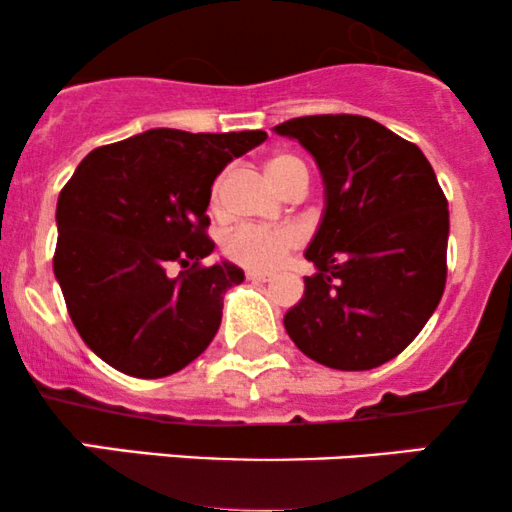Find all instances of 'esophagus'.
Wrapping results in <instances>:
<instances>
[{"label":"esophagus","mask_w":512,"mask_h":512,"mask_svg":"<svg viewBox=\"0 0 512 512\" xmlns=\"http://www.w3.org/2000/svg\"><path fill=\"white\" fill-rule=\"evenodd\" d=\"M246 278H249L251 282H268L270 278H273V275H270V273H256V270H249V273H246Z\"/></svg>","instance_id":"obj_1"}]
</instances>
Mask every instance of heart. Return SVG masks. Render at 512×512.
Returning <instances> with one entry per match:
<instances>
[{
	"instance_id": "1",
	"label": "heart",
	"mask_w": 512,
	"mask_h": 512,
	"mask_svg": "<svg viewBox=\"0 0 512 512\" xmlns=\"http://www.w3.org/2000/svg\"><path fill=\"white\" fill-rule=\"evenodd\" d=\"M268 174L282 191L290 189L294 179L306 177L304 162L294 155H275L268 160ZM222 184H225V174L215 179L213 189H210V203L218 206L222 196ZM302 244V234L294 227H256L242 225L227 232L222 249L230 261L249 270H273L278 268L290 251Z\"/></svg>"
}]
</instances>
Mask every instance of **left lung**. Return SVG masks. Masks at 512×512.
<instances>
[{"mask_svg":"<svg viewBox=\"0 0 512 512\" xmlns=\"http://www.w3.org/2000/svg\"><path fill=\"white\" fill-rule=\"evenodd\" d=\"M314 155L326 208L306 258L318 273L285 314L314 362L366 371L417 338L446 290L448 201L414 143L359 114L275 126Z\"/></svg>","mask_w":512,"mask_h":512,"instance_id":"obj_1","label":"left lung"}]
</instances>
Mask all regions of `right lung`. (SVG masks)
<instances>
[{"label": "right lung", "instance_id": "1", "mask_svg": "<svg viewBox=\"0 0 512 512\" xmlns=\"http://www.w3.org/2000/svg\"><path fill=\"white\" fill-rule=\"evenodd\" d=\"M266 138L150 129L81 160L57 201L52 266L78 335L102 362L162 378L210 345L222 297L244 282L232 263H201L215 249L210 186Z\"/></svg>", "mask_w": 512, "mask_h": 512}]
</instances>
